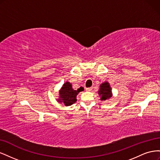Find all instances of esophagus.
Masks as SVG:
<instances>
[{"label":"esophagus","instance_id":"34e87169","mask_svg":"<svg viewBox=\"0 0 160 160\" xmlns=\"http://www.w3.org/2000/svg\"><path fill=\"white\" fill-rule=\"evenodd\" d=\"M87 91H92V88H86Z\"/></svg>","mask_w":160,"mask_h":160}]
</instances>
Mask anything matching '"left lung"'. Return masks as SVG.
I'll return each mask as SVG.
<instances>
[{
  "label": "left lung",
  "mask_w": 160,
  "mask_h": 160,
  "mask_svg": "<svg viewBox=\"0 0 160 160\" xmlns=\"http://www.w3.org/2000/svg\"><path fill=\"white\" fill-rule=\"evenodd\" d=\"M111 88L109 82L105 81L100 84L99 89L98 91V94L100 97V100L106 101L109 99L113 95Z\"/></svg>",
  "instance_id": "left-lung-1"
}]
</instances>
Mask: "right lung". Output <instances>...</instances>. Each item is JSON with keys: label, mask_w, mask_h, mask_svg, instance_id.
<instances>
[{"label": "right lung", "mask_w": 160, "mask_h": 160, "mask_svg": "<svg viewBox=\"0 0 160 160\" xmlns=\"http://www.w3.org/2000/svg\"><path fill=\"white\" fill-rule=\"evenodd\" d=\"M83 90L82 87L77 90H74L70 82L66 81L59 91V98L57 99V101L60 103H63L65 106L71 105L77 101V95Z\"/></svg>", "instance_id": "right-lung-1"}]
</instances>
